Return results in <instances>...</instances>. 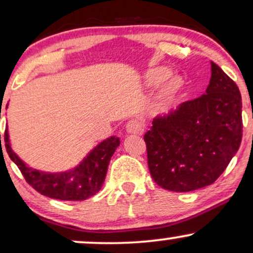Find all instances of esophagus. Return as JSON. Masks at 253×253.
<instances>
[{"label": "esophagus", "mask_w": 253, "mask_h": 253, "mask_svg": "<svg viewBox=\"0 0 253 253\" xmlns=\"http://www.w3.org/2000/svg\"><path fill=\"white\" fill-rule=\"evenodd\" d=\"M145 130V126L138 120H131L127 122L126 131L132 135H142Z\"/></svg>", "instance_id": "esophagus-1"}]
</instances>
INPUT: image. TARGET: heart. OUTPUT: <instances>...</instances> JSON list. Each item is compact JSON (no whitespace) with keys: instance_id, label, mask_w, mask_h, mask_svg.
<instances>
[{"instance_id":"b5f03b06","label":"heart","mask_w":253,"mask_h":253,"mask_svg":"<svg viewBox=\"0 0 253 253\" xmlns=\"http://www.w3.org/2000/svg\"><path fill=\"white\" fill-rule=\"evenodd\" d=\"M170 74V70L168 68L164 67H160V68H155V69L150 70L146 75V83L149 85H157L161 82L166 79L168 76ZM180 86H182V79L177 75H171L164 83V88H163V95L164 96H170L172 95L178 90Z\"/></svg>"}]
</instances>
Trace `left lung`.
Returning <instances> with one entry per match:
<instances>
[{
  "mask_svg": "<svg viewBox=\"0 0 253 253\" xmlns=\"http://www.w3.org/2000/svg\"><path fill=\"white\" fill-rule=\"evenodd\" d=\"M242 136L241 92L211 62L207 93L157 116L144 135L152 179L176 192L210 185L238 151Z\"/></svg>",
  "mask_w": 253,
  "mask_h": 253,
  "instance_id": "obj_1",
  "label": "left lung"
}]
</instances>
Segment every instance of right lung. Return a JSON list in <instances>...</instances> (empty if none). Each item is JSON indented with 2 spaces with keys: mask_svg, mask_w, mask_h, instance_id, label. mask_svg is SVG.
<instances>
[{
  "mask_svg": "<svg viewBox=\"0 0 253 253\" xmlns=\"http://www.w3.org/2000/svg\"><path fill=\"white\" fill-rule=\"evenodd\" d=\"M4 142L9 157L17 165L31 188L41 195L61 201H84L96 195L107 176L111 156L120 145V138L111 136L96 146L75 169L61 173H45L28 168L12 151L8 129L4 132Z\"/></svg>",
  "mask_w": 253,
  "mask_h": 253,
  "instance_id": "1",
  "label": "right lung"
}]
</instances>
